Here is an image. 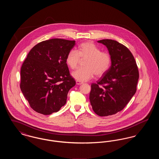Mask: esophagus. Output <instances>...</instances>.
Returning <instances> with one entry per match:
<instances>
[{
    "label": "esophagus",
    "instance_id": "34e87169",
    "mask_svg": "<svg viewBox=\"0 0 159 159\" xmlns=\"http://www.w3.org/2000/svg\"><path fill=\"white\" fill-rule=\"evenodd\" d=\"M82 83H83V82H80V81H78V80H77V81H76V84H77V85L82 84Z\"/></svg>",
    "mask_w": 159,
    "mask_h": 159
}]
</instances>
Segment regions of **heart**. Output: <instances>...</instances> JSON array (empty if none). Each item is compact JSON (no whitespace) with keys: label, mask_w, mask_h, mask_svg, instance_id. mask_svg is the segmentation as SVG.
Masks as SVG:
<instances>
[{"label":"heart","mask_w":159,"mask_h":159,"mask_svg":"<svg viewBox=\"0 0 159 159\" xmlns=\"http://www.w3.org/2000/svg\"><path fill=\"white\" fill-rule=\"evenodd\" d=\"M66 61L68 67L72 70L77 68L81 61H85V67L79 68L72 73V76L80 82L89 80L95 75L98 78L104 76L111 62L110 55L106 51H101L99 48L91 42L80 44L78 46L77 52L70 51Z\"/></svg>","instance_id":"obj_1"}]
</instances>
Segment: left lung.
Segmentation results:
<instances>
[{
    "mask_svg": "<svg viewBox=\"0 0 159 159\" xmlns=\"http://www.w3.org/2000/svg\"><path fill=\"white\" fill-rule=\"evenodd\" d=\"M98 42L108 48L111 65L97 83L91 84L89 99L95 113L108 116L121 111L135 95L139 71L135 60L127 47L111 39Z\"/></svg>",
    "mask_w": 159,
    "mask_h": 159,
    "instance_id": "8db88e82",
    "label": "left lung"
}]
</instances>
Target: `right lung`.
I'll return each instance as SVG.
<instances>
[{"instance_id": "1", "label": "right lung", "mask_w": 159, "mask_h": 159, "mask_svg": "<svg viewBox=\"0 0 159 159\" xmlns=\"http://www.w3.org/2000/svg\"><path fill=\"white\" fill-rule=\"evenodd\" d=\"M75 40L52 39L34 46L21 68L20 88L31 108L39 113H56L66 103L76 82L66 57Z\"/></svg>"}]
</instances>
